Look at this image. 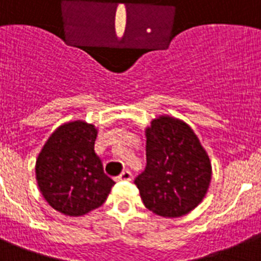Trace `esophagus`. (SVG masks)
<instances>
[{"instance_id":"obj_1","label":"esophagus","mask_w":261,"mask_h":261,"mask_svg":"<svg viewBox=\"0 0 261 261\" xmlns=\"http://www.w3.org/2000/svg\"><path fill=\"white\" fill-rule=\"evenodd\" d=\"M118 180H121V181H130V180H132V172L124 171L120 176H118Z\"/></svg>"}]
</instances>
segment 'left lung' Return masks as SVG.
Listing matches in <instances>:
<instances>
[{"instance_id": "8db88e82", "label": "left lung", "mask_w": 261, "mask_h": 261, "mask_svg": "<svg viewBox=\"0 0 261 261\" xmlns=\"http://www.w3.org/2000/svg\"><path fill=\"white\" fill-rule=\"evenodd\" d=\"M145 136L146 167L135 178L144 205L163 217L187 215L210 188V157L191 126L177 118H154Z\"/></svg>"}]
</instances>
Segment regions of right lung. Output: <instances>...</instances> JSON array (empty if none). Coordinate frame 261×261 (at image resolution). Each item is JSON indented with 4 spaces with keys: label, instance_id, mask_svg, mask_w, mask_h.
I'll use <instances>...</instances> for the list:
<instances>
[{
    "label": "right lung",
    "instance_id": "right-lung-1",
    "mask_svg": "<svg viewBox=\"0 0 261 261\" xmlns=\"http://www.w3.org/2000/svg\"><path fill=\"white\" fill-rule=\"evenodd\" d=\"M97 129L85 121L58 126L36 161L41 195L66 216H83L104 204L115 181L94 152Z\"/></svg>",
    "mask_w": 261,
    "mask_h": 261
}]
</instances>
